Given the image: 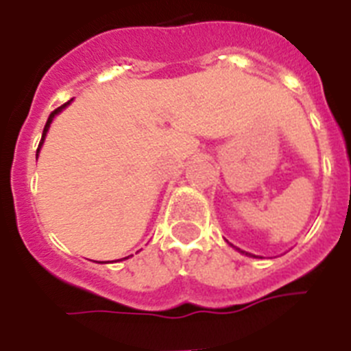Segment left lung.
Wrapping results in <instances>:
<instances>
[{
	"label": "left lung",
	"mask_w": 351,
	"mask_h": 351,
	"mask_svg": "<svg viewBox=\"0 0 351 351\" xmlns=\"http://www.w3.org/2000/svg\"><path fill=\"white\" fill-rule=\"evenodd\" d=\"M246 255H247V253H246Z\"/></svg>",
	"instance_id": "8db88e82"
}]
</instances>
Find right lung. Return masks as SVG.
Instances as JSON below:
<instances>
[{
  "label": "right lung",
  "mask_w": 351,
  "mask_h": 351,
  "mask_svg": "<svg viewBox=\"0 0 351 351\" xmlns=\"http://www.w3.org/2000/svg\"><path fill=\"white\" fill-rule=\"evenodd\" d=\"M70 101H71V100H70ZM70 101H66V104H63V105H61V107H58V108H56V110H52V112H51V116H49V119H47V123H45V128H43V133H42V141H40V145H42L43 138H45V133H47V130H49V125H51V121H52V117H54V114H58V112H60L61 108H64V107H66V105L70 104ZM40 145H38V147H40Z\"/></svg>",
  "instance_id": "1"
}]
</instances>
